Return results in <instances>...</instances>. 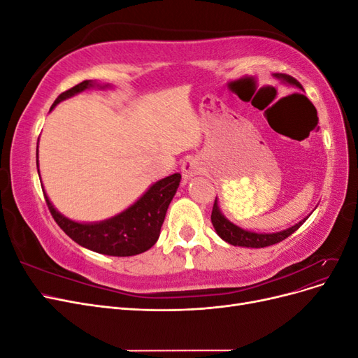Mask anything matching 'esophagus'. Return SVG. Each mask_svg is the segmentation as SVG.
<instances>
[{
	"instance_id": "34e87169",
	"label": "esophagus",
	"mask_w": 358,
	"mask_h": 358,
	"mask_svg": "<svg viewBox=\"0 0 358 358\" xmlns=\"http://www.w3.org/2000/svg\"><path fill=\"white\" fill-rule=\"evenodd\" d=\"M203 169H204V166H203V162H201L200 158L189 157V158H187L185 161H183L182 175H183V178L188 180V179L194 178V176L200 175V173L203 171Z\"/></svg>"
}]
</instances>
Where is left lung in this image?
Instances as JSON below:
<instances>
[{"label": "left lung", "instance_id": "obj_1", "mask_svg": "<svg viewBox=\"0 0 358 358\" xmlns=\"http://www.w3.org/2000/svg\"><path fill=\"white\" fill-rule=\"evenodd\" d=\"M275 78L278 80H280L282 83L292 86V88H297V90H303V86L294 79L291 78L288 74H282V73H276ZM310 216V213L306 216V218H303L301 221H299L297 224L288 227L285 230H280L276 233H255L251 230H246L242 229V227L236 225L234 222H231L229 218H225L224 213L220 209V204H218V197L215 199L213 203V209H212V224H213V229L218 234L221 239L227 243H230L233 246H243V248H266L270 245H275L282 242L284 239H287L288 236H291L294 233L297 229H300V225L305 222Z\"/></svg>", "mask_w": 358, "mask_h": 358}]
</instances>
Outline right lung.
<instances>
[{"mask_svg":"<svg viewBox=\"0 0 358 358\" xmlns=\"http://www.w3.org/2000/svg\"><path fill=\"white\" fill-rule=\"evenodd\" d=\"M109 90V83L101 85L94 80H83L82 83L73 86L71 90L62 92L50 110L61 101L71 99L86 90L91 88ZM37 170H38V146H37ZM40 176V170H38ZM182 176L179 173L159 179L150 185L140 199H137L125 210L117 213L112 218L96 222H79L67 218L66 215L58 212L55 206L49 200L45 187L41 185L45 199L53 220L61 227L69 237L90 251L112 255V257H131L142 254L152 248L161 231V225L164 222L169 204L175 197L179 188Z\"/></svg>","mask_w":358,"mask_h":358,"instance_id":"right-lung-1","label":"right lung"}]
</instances>
